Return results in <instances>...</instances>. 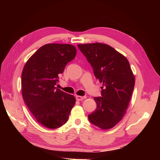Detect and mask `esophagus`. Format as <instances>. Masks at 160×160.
<instances>
[{
	"mask_svg": "<svg viewBox=\"0 0 160 160\" xmlns=\"http://www.w3.org/2000/svg\"><path fill=\"white\" fill-rule=\"evenodd\" d=\"M85 98H86L85 96H79V95L76 96V99L77 101H82V100L85 99Z\"/></svg>",
	"mask_w": 160,
	"mask_h": 160,
	"instance_id": "obj_1",
	"label": "esophagus"
}]
</instances>
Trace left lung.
Wrapping results in <instances>:
<instances>
[{"label": "left lung", "instance_id": "obj_1", "mask_svg": "<svg viewBox=\"0 0 160 160\" xmlns=\"http://www.w3.org/2000/svg\"><path fill=\"white\" fill-rule=\"evenodd\" d=\"M79 50L102 83L101 96L94 98L97 108L89 122L101 129L113 128L126 113L135 85V76L124 55L103 43L78 44Z\"/></svg>", "mask_w": 160, "mask_h": 160}]
</instances>
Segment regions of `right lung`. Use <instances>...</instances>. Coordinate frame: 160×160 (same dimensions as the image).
<instances>
[{
    "instance_id": "add662e5",
    "label": "right lung",
    "mask_w": 160,
    "mask_h": 160,
    "mask_svg": "<svg viewBox=\"0 0 160 160\" xmlns=\"http://www.w3.org/2000/svg\"><path fill=\"white\" fill-rule=\"evenodd\" d=\"M70 44L50 43L40 47L27 61L22 72V98L38 123L56 129L68 120L75 98L55 88L59 75L75 57Z\"/></svg>"
}]
</instances>
